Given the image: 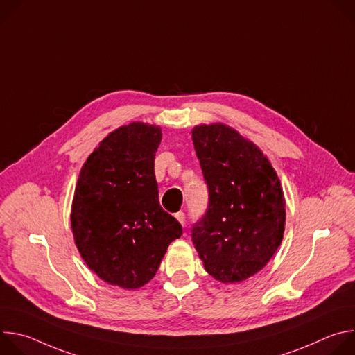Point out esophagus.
Returning <instances> with one entry per match:
<instances>
[{
  "label": "esophagus",
  "mask_w": 355,
  "mask_h": 355,
  "mask_svg": "<svg viewBox=\"0 0 355 355\" xmlns=\"http://www.w3.org/2000/svg\"><path fill=\"white\" fill-rule=\"evenodd\" d=\"M175 219H177L181 225H185V214H184V212H177V214H175Z\"/></svg>",
  "instance_id": "1"
}]
</instances>
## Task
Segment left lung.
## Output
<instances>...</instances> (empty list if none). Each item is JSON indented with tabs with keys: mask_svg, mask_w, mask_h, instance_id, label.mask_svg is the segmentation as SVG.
Segmentation results:
<instances>
[{
	"mask_svg": "<svg viewBox=\"0 0 355 355\" xmlns=\"http://www.w3.org/2000/svg\"><path fill=\"white\" fill-rule=\"evenodd\" d=\"M192 141L209 192L192 241L215 279L244 281L266 267L282 241L279 178L263 151L226 125L195 126Z\"/></svg>",
	"mask_w": 355,
	"mask_h": 355,
	"instance_id": "1",
	"label": "left lung"
}]
</instances>
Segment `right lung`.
Wrapping results in <instances>:
<instances>
[{
    "mask_svg": "<svg viewBox=\"0 0 355 355\" xmlns=\"http://www.w3.org/2000/svg\"><path fill=\"white\" fill-rule=\"evenodd\" d=\"M162 129L133 122L110 133L77 181L71 229L85 264L101 279L136 289L153 278L180 222L159 202L155 156Z\"/></svg>",
    "mask_w": 355,
    "mask_h": 355,
    "instance_id": "obj_1",
    "label": "right lung"
}]
</instances>
